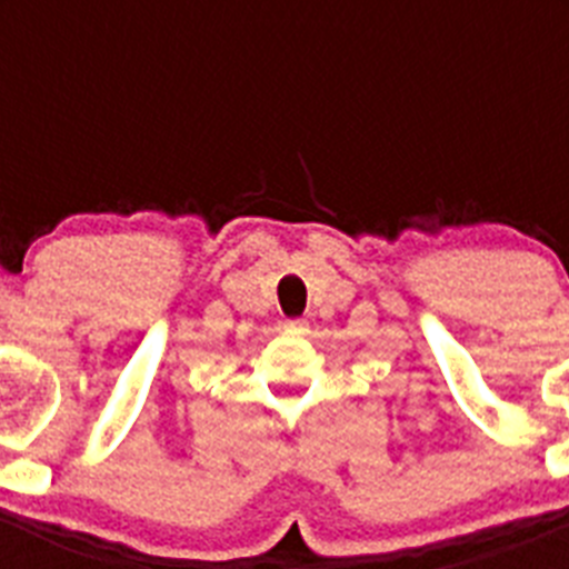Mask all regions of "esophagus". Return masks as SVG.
Wrapping results in <instances>:
<instances>
[{"mask_svg":"<svg viewBox=\"0 0 569 569\" xmlns=\"http://www.w3.org/2000/svg\"><path fill=\"white\" fill-rule=\"evenodd\" d=\"M281 330L290 336H305L308 333V321L305 319H284L281 321Z\"/></svg>","mask_w":569,"mask_h":569,"instance_id":"34e87169","label":"esophagus"}]
</instances>
